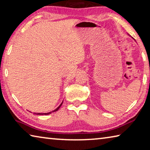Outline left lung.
Masks as SVG:
<instances>
[{"instance_id":"obj_1","label":"left lung","mask_w":150,"mask_h":150,"mask_svg":"<svg viewBox=\"0 0 150 150\" xmlns=\"http://www.w3.org/2000/svg\"><path fill=\"white\" fill-rule=\"evenodd\" d=\"M128 35H129V34H128ZM130 36L131 37V35H130ZM133 39H134V38H133Z\"/></svg>"}]
</instances>
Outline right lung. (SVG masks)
Returning a JSON list of instances; mask_svg holds the SVG:
<instances>
[{
  "label": "right lung",
  "instance_id": "add662e5",
  "mask_svg": "<svg viewBox=\"0 0 150 150\" xmlns=\"http://www.w3.org/2000/svg\"><path fill=\"white\" fill-rule=\"evenodd\" d=\"M62 104H63V102L62 103V104H61V105L58 106V107L56 108V109H55V110H54L53 111H51V112H47V113H34L35 115H50L51 113H52V112H55V111H57L58 110H59V108L61 107V106L62 105Z\"/></svg>",
  "mask_w": 150,
  "mask_h": 150
}]
</instances>
